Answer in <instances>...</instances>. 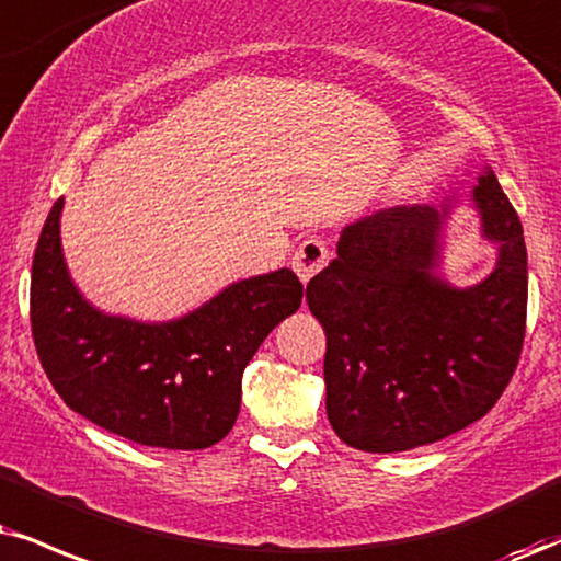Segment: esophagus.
Masks as SVG:
<instances>
[{"label":"esophagus","instance_id":"obj_1","mask_svg":"<svg viewBox=\"0 0 561 561\" xmlns=\"http://www.w3.org/2000/svg\"><path fill=\"white\" fill-rule=\"evenodd\" d=\"M328 265V247H324L322 239H307L299 249L294 252L291 267L294 273L299 275L301 283H309L320 270Z\"/></svg>","mask_w":561,"mask_h":561}]
</instances>
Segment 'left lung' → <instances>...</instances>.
Masks as SVG:
<instances>
[{
  "label": "left lung",
  "instance_id": "1",
  "mask_svg": "<svg viewBox=\"0 0 561 561\" xmlns=\"http://www.w3.org/2000/svg\"><path fill=\"white\" fill-rule=\"evenodd\" d=\"M496 265L458 288L439 275L453 203L387 207L341 231L307 286L328 335L330 426L364 453L432 445L486 416L513 379L528 309L523 226L492 169L473 186Z\"/></svg>",
  "mask_w": 561,
  "mask_h": 561
}]
</instances>
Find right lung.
<instances>
[{
	"instance_id": "obj_1",
	"label": "right lung",
	"mask_w": 561,
	"mask_h": 561,
	"mask_svg": "<svg viewBox=\"0 0 561 561\" xmlns=\"http://www.w3.org/2000/svg\"><path fill=\"white\" fill-rule=\"evenodd\" d=\"M54 203L31 275V328L48 382L75 413L137 445L205 449L231 432L241 375L278 322L301 307L288 267L231 283L169 322L106 314L78 291Z\"/></svg>"
}]
</instances>
